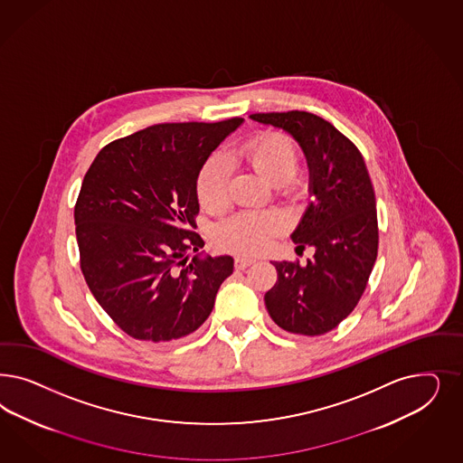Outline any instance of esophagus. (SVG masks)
Wrapping results in <instances>:
<instances>
[{"label": "esophagus", "mask_w": 463, "mask_h": 463, "mask_svg": "<svg viewBox=\"0 0 463 463\" xmlns=\"http://www.w3.org/2000/svg\"><path fill=\"white\" fill-rule=\"evenodd\" d=\"M254 259H250V257H235V268L237 269H247L249 266H252L254 264Z\"/></svg>", "instance_id": "obj_1"}]
</instances>
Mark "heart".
Returning a JSON list of instances; mask_svg holds the SVG:
<instances>
[{
    "label": "heart",
    "instance_id": "b5f03b06",
    "mask_svg": "<svg viewBox=\"0 0 463 463\" xmlns=\"http://www.w3.org/2000/svg\"><path fill=\"white\" fill-rule=\"evenodd\" d=\"M237 156L279 189L289 187L299 164L298 149L281 133L255 136L237 149ZM197 197L204 208L213 211L226 204L228 168L222 156L214 155L203 165L197 177ZM281 230L283 220L272 211H240L216 226V239L239 254H260Z\"/></svg>",
    "mask_w": 463,
    "mask_h": 463
}]
</instances>
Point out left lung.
<instances>
[{
    "label": "left lung",
    "mask_w": 463,
    "mask_h": 463,
    "mask_svg": "<svg viewBox=\"0 0 463 463\" xmlns=\"http://www.w3.org/2000/svg\"><path fill=\"white\" fill-rule=\"evenodd\" d=\"M250 119L293 136L303 149L312 203L291 240L314 247L305 266L274 262L278 281L264 297L286 332L322 335L354 310L378 252L373 185L359 149L330 122L303 110L252 114Z\"/></svg>",
    "instance_id": "1"
}]
</instances>
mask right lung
<instances>
[{"label":"right lung","instance_id":"right-lung-1","mask_svg":"<svg viewBox=\"0 0 463 463\" xmlns=\"http://www.w3.org/2000/svg\"><path fill=\"white\" fill-rule=\"evenodd\" d=\"M243 119L155 124L95 156L75 206L80 266L91 295L128 335L166 343L204 324L230 255L195 254L197 177Z\"/></svg>","mask_w":463,"mask_h":463}]
</instances>
